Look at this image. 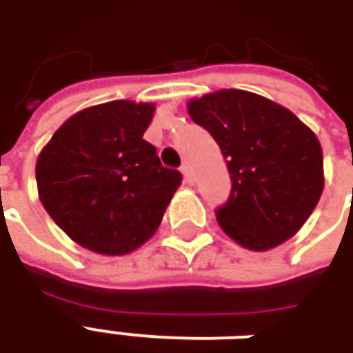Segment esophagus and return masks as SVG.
I'll list each match as a JSON object with an SVG mask.
<instances>
[{"instance_id":"esophagus-1","label":"esophagus","mask_w":353,"mask_h":353,"mask_svg":"<svg viewBox=\"0 0 353 353\" xmlns=\"http://www.w3.org/2000/svg\"><path fill=\"white\" fill-rule=\"evenodd\" d=\"M181 174H183V179H185V183H191L192 181V177H191V168H189V164H181Z\"/></svg>"}]
</instances>
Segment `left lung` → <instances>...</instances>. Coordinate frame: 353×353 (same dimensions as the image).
Wrapping results in <instances>:
<instances>
[{"mask_svg": "<svg viewBox=\"0 0 353 353\" xmlns=\"http://www.w3.org/2000/svg\"><path fill=\"white\" fill-rule=\"evenodd\" d=\"M187 111L227 161L232 191L215 212L225 234L252 252L295 236L325 183L316 134L280 103L236 88L192 98Z\"/></svg>", "mask_w": 353, "mask_h": 353, "instance_id": "8db88e82", "label": "left lung"}]
</instances>
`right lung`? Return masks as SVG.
<instances>
[{"label":"right lung","instance_id":"add662e5","mask_svg":"<svg viewBox=\"0 0 353 353\" xmlns=\"http://www.w3.org/2000/svg\"><path fill=\"white\" fill-rule=\"evenodd\" d=\"M154 103L115 100L72 115L37 157L39 200L73 242L126 255L153 236L181 185L149 141Z\"/></svg>","mask_w":353,"mask_h":353}]
</instances>
